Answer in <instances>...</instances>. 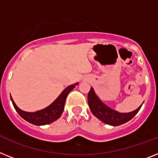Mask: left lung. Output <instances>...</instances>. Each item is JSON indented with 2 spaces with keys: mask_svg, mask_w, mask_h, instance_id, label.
Listing matches in <instances>:
<instances>
[{
  "mask_svg": "<svg viewBox=\"0 0 158 158\" xmlns=\"http://www.w3.org/2000/svg\"><path fill=\"white\" fill-rule=\"evenodd\" d=\"M87 101H88L90 109L94 116H96L98 119H99L105 124L112 125V126L120 125L130 120L136 116V114L139 112V110L142 106L140 105L137 109L133 112H128V113H120L103 104L96 96L92 87L90 89L87 95Z\"/></svg>",
  "mask_w": 158,
  "mask_h": 158,
  "instance_id": "1",
  "label": "left lung"
}]
</instances>
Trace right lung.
Masks as SVG:
<instances>
[{
    "instance_id": "obj_1",
    "label": "right lung",
    "mask_w": 158,
    "mask_h": 158,
    "mask_svg": "<svg viewBox=\"0 0 158 158\" xmlns=\"http://www.w3.org/2000/svg\"><path fill=\"white\" fill-rule=\"evenodd\" d=\"M77 84L78 83L67 87L61 93L59 97L57 98L56 100H54L50 106L36 112H26L21 110L17 107V105L11 97L12 103H13V105H14L16 111L18 112V113L26 121L30 122L33 124H35V125L48 124L60 117L62 113L63 112V110H64L65 101H66L67 95L70 93V91H72L75 88Z\"/></svg>"
}]
</instances>
